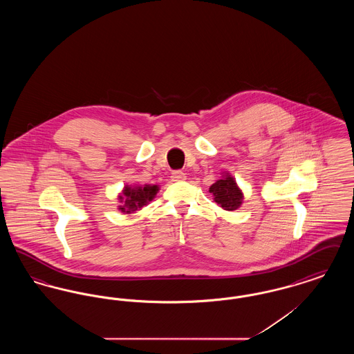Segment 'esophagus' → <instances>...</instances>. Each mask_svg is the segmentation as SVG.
Wrapping results in <instances>:
<instances>
[{"label":"esophagus","mask_w":354,"mask_h":354,"mask_svg":"<svg viewBox=\"0 0 354 354\" xmlns=\"http://www.w3.org/2000/svg\"><path fill=\"white\" fill-rule=\"evenodd\" d=\"M171 179L172 182H183L185 180V174L182 171H175L171 174Z\"/></svg>","instance_id":"1"}]
</instances>
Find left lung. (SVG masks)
Returning a JSON list of instances; mask_svg holds the SVG:
<instances>
[{
  "label": "left lung",
  "mask_w": 354,
  "mask_h": 354,
  "mask_svg": "<svg viewBox=\"0 0 354 354\" xmlns=\"http://www.w3.org/2000/svg\"><path fill=\"white\" fill-rule=\"evenodd\" d=\"M209 192L214 195V201L227 211H235L243 203V192L230 174L223 175L221 179L211 185Z\"/></svg>",
  "instance_id": "8db88e82"
}]
</instances>
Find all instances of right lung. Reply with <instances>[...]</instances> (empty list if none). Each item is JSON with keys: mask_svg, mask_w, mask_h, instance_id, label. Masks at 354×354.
Masks as SVG:
<instances>
[{"mask_svg": "<svg viewBox=\"0 0 354 354\" xmlns=\"http://www.w3.org/2000/svg\"><path fill=\"white\" fill-rule=\"evenodd\" d=\"M158 191V185H126L122 195L119 196V201L122 203L119 209L126 214H133L147 203L151 202Z\"/></svg>", "mask_w": 354, "mask_h": 354, "instance_id": "right-lung-1", "label": "right lung"}]
</instances>
